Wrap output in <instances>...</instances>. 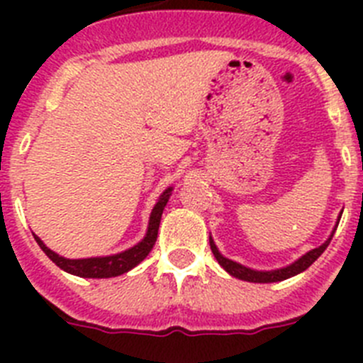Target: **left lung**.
Segmentation results:
<instances>
[{
  "mask_svg": "<svg viewBox=\"0 0 363 363\" xmlns=\"http://www.w3.org/2000/svg\"><path fill=\"white\" fill-rule=\"evenodd\" d=\"M333 234H331V238L327 240L325 243H322L320 247H316V249L309 251L307 255H303L300 259H296L294 264L287 265V267H284V269H277V271H252V269L243 267V265L236 264V262H233V259H229V258H225V256L220 255V251H218L216 245H214L213 238H211V251H213L214 258L218 259V264L225 269L230 277L240 278V280H245V281H255V284H272V281L287 280V278L294 277V274H298V272L306 271L307 267H311V265H313L314 262L318 259V256L325 251L327 245L331 243Z\"/></svg>",
  "mask_w": 363,
  "mask_h": 363,
  "instance_id": "8db88e82",
  "label": "left lung"
}]
</instances>
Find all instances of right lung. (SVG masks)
I'll return each instance as SVG.
<instances>
[{"instance_id":"right-lung-1","label":"right lung","mask_w":363,"mask_h":363,"mask_svg":"<svg viewBox=\"0 0 363 363\" xmlns=\"http://www.w3.org/2000/svg\"><path fill=\"white\" fill-rule=\"evenodd\" d=\"M172 189H167L160 196L158 203L154 205L152 213H150L149 220V229H147V236L138 243V245L130 247L129 251L120 252V255L114 256H104V258H85V259H69L63 258V256L56 255L54 251H50L49 247L45 245L38 236H34L38 242V245L41 247V251L52 259L54 264L57 265L63 271L70 272V274H76V277L82 278H112L120 277L123 272L130 271L133 267H136L150 251H152L156 238H158V229H160V220H162L163 207L167 205L169 198H171Z\"/></svg>"}]
</instances>
